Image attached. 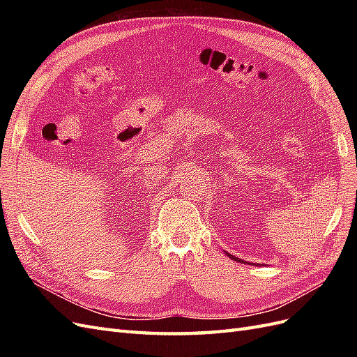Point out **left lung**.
I'll use <instances>...</instances> for the list:
<instances>
[{"label":"left lung","instance_id":"8db88e82","mask_svg":"<svg viewBox=\"0 0 357 357\" xmlns=\"http://www.w3.org/2000/svg\"><path fill=\"white\" fill-rule=\"evenodd\" d=\"M226 255H228L231 259H234V261H236V262H241V264H245L244 261H241V259L240 257H235V256H232V255H229V253H226Z\"/></svg>","mask_w":357,"mask_h":357}]
</instances>
